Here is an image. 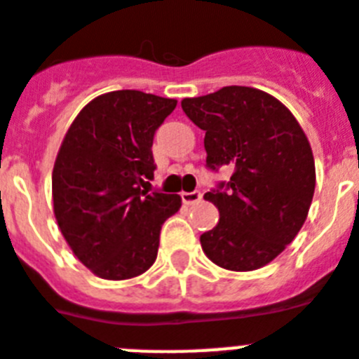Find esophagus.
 Instances as JSON below:
<instances>
[{
	"instance_id": "esophagus-1",
	"label": "esophagus",
	"mask_w": 359,
	"mask_h": 359,
	"mask_svg": "<svg viewBox=\"0 0 359 359\" xmlns=\"http://www.w3.org/2000/svg\"><path fill=\"white\" fill-rule=\"evenodd\" d=\"M182 200L185 205H194L201 200V192H183Z\"/></svg>"
}]
</instances>
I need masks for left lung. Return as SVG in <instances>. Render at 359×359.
Here are the masks:
<instances>
[{"instance_id":"obj_1","label":"left lung","mask_w":359,"mask_h":359,"mask_svg":"<svg viewBox=\"0 0 359 359\" xmlns=\"http://www.w3.org/2000/svg\"><path fill=\"white\" fill-rule=\"evenodd\" d=\"M182 109L205 130L207 165L232 170L225 191L203 196L219 219L201 234V249L226 271L265 267L298 236L314 196L316 167L302 125L280 100L240 85L185 97Z\"/></svg>"}]
</instances>
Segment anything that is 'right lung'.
Returning <instances> with one entry per match:
<instances>
[{
    "instance_id": "right-lung-1",
    "label": "right lung",
    "mask_w": 359,
    "mask_h": 359,
    "mask_svg": "<svg viewBox=\"0 0 359 359\" xmlns=\"http://www.w3.org/2000/svg\"><path fill=\"white\" fill-rule=\"evenodd\" d=\"M177 101L142 90L94 97L70 123L52 168V205L70 250L97 278L130 280L156 262L177 194L143 191L152 140Z\"/></svg>"
}]
</instances>
